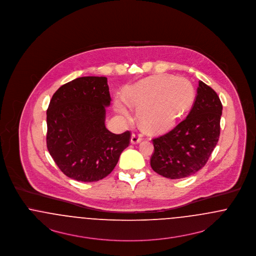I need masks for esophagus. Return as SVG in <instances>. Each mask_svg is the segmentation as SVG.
Listing matches in <instances>:
<instances>
[{
    "label": "esophagus",
    "instance_id": "esophagus-1",
    "mask_svg": "<svg viewBox=\"0 0 256 256\" xmlns=\"http://www.w3.org/2000/svg\"><path fill=\"white\" fill-rule=\"evenodd\" d=\"M142 141V135L139 134H134L132 135V138H130V142L132 144H138Z\"/></svg>",
    "mask_w": 256,
    "mask_h": 256
}]
</instances>
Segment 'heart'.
<instances>
[{
    "instance_id": "1",
    "label": "heart",
    "mask_w": 256,
    "mask_h": 256,
    "mask_svg": "<svg viewBox=\"0 0 256 256\" xmlns=\"http://www.w3.org/2000/svg\"><path fill=\"white\" fill-rule=\"evenodd\" d=\"M194 96V87L187 78L163 74L146 78L124 91L126 101L138 108L142 124L152 132L172 128L192 106ZM114 108L122 116L130 115L121 98L115 100Z\"/></svg>"
}]
</instances>
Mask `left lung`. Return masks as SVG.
Segmentation results:
<instances>
[{"label":"left lung","mask_w":256,"mask_h":256,"mask_svg":"<svg viewBox=\"0 0 256 256\" xmlns=\"http://www.w3.org/2000/svg\"><path fill=\"white\" fill-rule=\"evenodd\" d=\"M222 110L217 93L198 82L195 102L186 119L168 134L152 139V170L170 180L187 178L200 170L219 141Z\"/></svg>","instance_id":"1"}]
</instances>
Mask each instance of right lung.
Listing matches in <instances>:
<instances>
[{
	"instance_id": "1",
	"label": "right lung",
	"mask_w": 256,
	"mask_h": 256,
	"mask_svg": "<svg viewBox=\"0 0 256 256\" xmlns=\"http://www.w3.org/2000/svg\"><path fill=\"white\" fill-rule=\"evenodd\" d=\"M106 76H82L60 87L47 110V148L68 178L84 182L102 180L115 168L130 143V132H110Z\"/></svg>"
}]
</instances>
